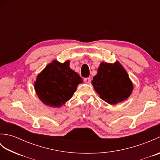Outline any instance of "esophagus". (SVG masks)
I'll use <instances>...</instances> for the list:
<instances>
[{"instance_id": "obj_1", "label": "esophagus", "mask_w": 160, "mask_h": 160, "mask_svg": "<svg viewBox=\"0 0 160 160\" xmlns=\"http://www.w3.org/2000/svg\"><path fill=\"white\" fill-rule=\"evenodd\" d=\"M91 80V78H84V82H86V83H90Z\"/></svg>"}]
</instances>
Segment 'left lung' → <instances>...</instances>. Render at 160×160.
<instances>
[{
	"instance_id": "obj_1",
	"label": "left lung",
	"mask_w": 160,
	"mask_h": 160,
	"mask_svg": "<svg viewBox=\"0 0 160 160\" xmlns=\"http://www.w3.org/2000/svg\"><path fill=\"white\" fill-rule=\"evenodd\" d=\"M91 83L101 99L113 105L127 99L133 89L127 72L119 62H102Z\"/></svg>"
}]
</instances>
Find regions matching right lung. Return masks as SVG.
I'll return each mask as SVG.
<instances>
[{
  "mask_svg": "<svg viewBox=\"0 0 160 160\" xmlns=\"http://www.w3.org/2000/svg\"><path fill=\"white\" fill-rule=\"evenodd\" d=\"M82 82V78L69 67V61L60 63L53 60L37 76L34 89L44 104L59 107L73 96Z\"/></svg>",
  "mask_w": 160,
  "mask_h": 160,
  "instance_id": "right-lung-1",
  "label": "right lung"
}]
</instances>
